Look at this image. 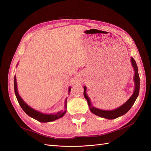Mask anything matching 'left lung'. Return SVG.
<instances>
[{
  "label": "left lung",
  "instance_id": "left-lung-1",
  "mask_svg": "<svg viewBox=\"0 0 151 151\" xmlns=\"http://www.w3.org/2000/svg\"><path fill=\"white\" fill-rule=\"evenodd\" d=\"M130 62L132 63V66L133 67L134 70V82L135 87L134 93L132 94L130 98L120 107H118L115 109H113V110H103V109H99L93 106L92 104H91L90 98H89L88 94H87L86 86H84V96L86 99L87 101H88L90 111L93 114H94V115L108 120L115 119V118L118 117H120L123 115H125V113H127L130 110L131 107L133 106V104H134L136 99L137 98L139 93L140 78L139 76L138 67L133 57H131Z\"/></svg>",
  "mask_w": 151,
  "mask_h": 151
}]
</instances>
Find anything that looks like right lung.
Returning <instances> with one entry per match:
<instances>
[{
	"label": "right lung",
	"instance_id": "right-lung-1",
	"mask_svg": "<svg viewBox=\"0 0 151 151\" xmlns=\"http://www.w3.org/2000/svg\"><path fill=\"white\" fill-rule=\"evenodd\" d=\"M18 63L17 64L16 67L17 66ZM14 92L16 98L19 103V105L22 109H23V111L30 117L34 118V119L38 120L40 122L42 123H46V122H50L56 120L58 118H60L63 116L67 111V98L65 100V105H64V110L63 111H60L56 113H51V114H47V113H43L40 111H38L37 110H35V109L32 108L30 107L29 105L27 104L24 100L21 98V97L19 96V93H18L17 91V81H16V76H14ZM71 89V87L68 88V93H70Z\"/></svg>",
	"mask_w": 151,
	"mask_h": 151
}]
</instances>
